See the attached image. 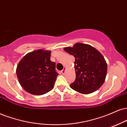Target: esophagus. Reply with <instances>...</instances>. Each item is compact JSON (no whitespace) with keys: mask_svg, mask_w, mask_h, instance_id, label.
Wrapping results in <instances>:
<instances>
[{"mask_svg":"<svg viewBox=\"0 0 127 127\" xmlns=\"http://www.w3.org/2000/svg\"><path fill=\"white\" fill-rule=\"evenodd\" d=\"M61 72H62V74H64L65 72V68H63V69L62 71H61Z\"/></svg>","mask_w":127,"mask_h":127,"instance_id":"obj_1","label":"esophagus"}]
</instances>
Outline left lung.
<instances>
[{
    "mask_svg": "<svg viewBox=\"0 0 127 127\" xmlns=\"http://www.w3.org/2000/svg\"><path fill=\"white\" fill-rule=\"evenodd\" d=\"M64 50L75 58L76 79L70 88L83 94H91L100 88L107 73V64L103 56L94 47L82 43L65 47Z\"/></svg>",
    "mask_w": 127,
    "mask_h": 127,
    "instance_id": "obj_1",
    "label": "left lung"
}]
</instances>
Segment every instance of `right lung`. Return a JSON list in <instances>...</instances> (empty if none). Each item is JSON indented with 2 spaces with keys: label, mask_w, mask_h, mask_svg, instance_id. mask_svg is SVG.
Returning <instances> with one entry per match:
<instances>
[{
  "label": "right lung",
  "mask_w": 127,
  "mask_h": 127,
  "mask_svg": "<svg viewBox=\"0 0 127 127\" xmlns=\"http://www.w3.org/2000/svg\"><path fill=\"white\" fill-rule=\"evenodd\" d=\"M51 51L42 49L31 52L21 59L17 65L16 74L21 86L35 95H41L54 87L59 73L56 63L50 60Z\"/></svg>",
  "instance_id": "add662e5"
}]
</instances>
